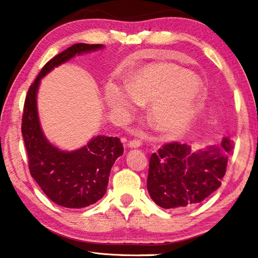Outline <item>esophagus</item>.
Segmentation results:
<instances>
[{
	"label": "esophagus",
	"mask_w": 258,
	"mask_h": 258,
	"mask_svg": "<svg viewBox=\"0 0 258 258\" xmlns=\"http://www.w3.org/2000/svg\"><path fill=\"white\" fill-rule=\"evenodd\" d=\"M141 145H142V142L140 141V140H131V141L127 143V146L130 148H139V147H141Z\"/></svg>",
	"instance_id": "1"
}]
</instances>
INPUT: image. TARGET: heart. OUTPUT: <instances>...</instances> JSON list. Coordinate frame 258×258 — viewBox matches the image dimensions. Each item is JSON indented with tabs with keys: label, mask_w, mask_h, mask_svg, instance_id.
I'll return each instance as SVG.
<instances>
[{
	"label": "heart",
	"mask_w": 258,
	"mask_h": 258,
	"mask_svg": "<svg viewBox=\"0 0 258 258\" xmlns=\"http://www.w3.org/2000/svg\"><path fill=\"white\" fill-rule=\"evenodd\" d=\"M126 89L110 83L106 102L111 110L128 116L137 103L149 104L148 119L159 132L180 134L194 120L203 82L173 63H154L130 76Z\"/></svg>",
	"instance_id": "obj_1"
}]
</instances>
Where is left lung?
<instances>
[{
  "label": "left lung",
  "mask_w": 258,
  "mask_h": 258,
  "mask_svg": "<svg viewBox=\"0 0 258 258\" xmlns=\"http://www.w3.org/2000/svg\"><path fill=\"white\" fill-rule=\"evenodd\" d=\"M233 143L224 137L218 146L192 151L185 143H167L149 161L147 187L165 209H187L216 191L225 175Z\"/></svg>",
  "instance_id": "1"
}]
</instances>
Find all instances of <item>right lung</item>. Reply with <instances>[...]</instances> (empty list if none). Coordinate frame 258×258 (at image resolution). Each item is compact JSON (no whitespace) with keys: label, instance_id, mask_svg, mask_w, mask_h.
Segmentation results:
<instances>
[{"label":"right lung","instance_id":"1","mask_svg":"<svg viewBox=\"0 0 258 258\" xmlns=\"http://www.w3.org/2000/svg\"><path fill=\"white\" fill-rule=\"evenodd\" d=\"M102 44L77 43L46 62L30 85L25 100L21 133L29 159L30 175L52 202L66 208H84L101 199L109 175L124 148L118 138L97 135L80 149L64 151L43 133L37 111L41 80L74 56L103 49Z\"/></svg>","mask_w":258,"mask_h":258}]
</instances>
